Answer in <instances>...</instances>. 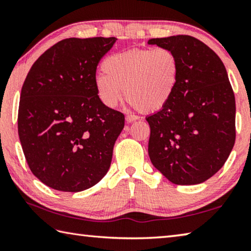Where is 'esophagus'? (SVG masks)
<instances>
[{
	"label": "esophagus",
	"mask_w": 251,
	"mask_h": 251,
	"mask_svg": "<svg viewBox=\"0 0 251 251\" xmlns=\"http://www.w3.org/2000/svg\"><path fill=\"white\" fill-rule=\"evenodd\" d=\"M125 120H126L127 123H131V122H134L136 120H138V117L135 116V115H127Z\"/></svg>",
	"instance_id": "1"
}]
</instances>
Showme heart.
<instances>
[{
  "label": "heart",
  "instance_id": "heart-1",
  "mask_svg": "<svg viewBox=\"0 0 251 251\" xmlns=\"http://www.w3.org/2000/svg\"><path fill=\"white\" fill-rule=\"evenodd\" d=\"M95 79L99 100L113 109L124 94L133 107L158 112L171 103L179 82L177 55L166 48L131 49L114 53L101 63Z\"/></svg>",
  "mask_w": 251,
  "mask_h": 251
}]
</instances>
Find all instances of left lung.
Segmentation results:
<instances>
[{"label": "left lung", "instance_id": "8db88e82", "mask_svg": "<svg viewBox=\"0 0 251 251\" xmlns=\"http://www.w3.org/2000/svg\"><path fill=\"white\" fill-rule=\"evenodd\" d=\"M147 43L172 50L180 65L171 103L146 117L151 161L173 184H201L224 166L235 145L236 101L227 71L218 55L193 36Z\"/></svg>", "mask_w": 251, "mask_h": 251}]
</instances>
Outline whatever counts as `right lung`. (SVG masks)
Returning <instances> with one entry per match:
<instances>
[{"label":"right lung","mask_w":251,"mask_h":251,"mask_svg":"<svg viewBox=\"0 0 251 251\" xmlns=\"http://www.w3.org/2000/svg\"><path fill=\"white\" fill-rule=\"evenodd\" d=\"M116 40H63L36 59L24 80L20 142L31 172L50 188L82 192L110 167L125 118L100 103L95 79L97 64Z\"/></svg>","instance_id":"1"}]
</instances>
